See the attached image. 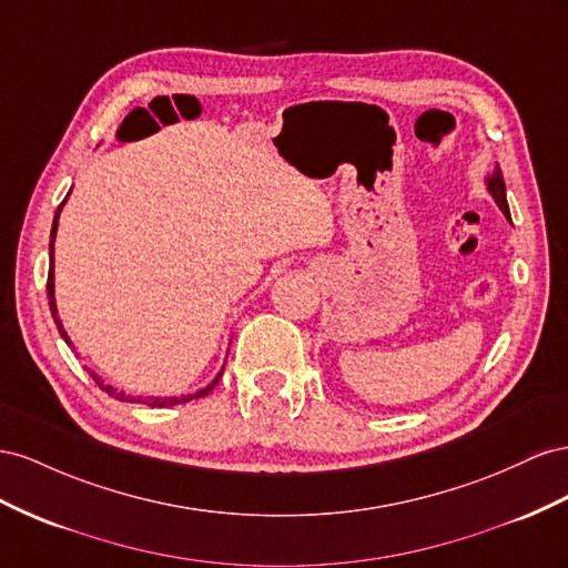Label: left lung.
I'll use <instances>...</instances> for the list:
<instances>
[{"instance_id": "obj_1", "label": "left lung", "mask_w": 568, "mask_h": 568, "mask_svg": "<svg viewBox=\"0 0 568 568\" xmlns=\"http://www.w3.org/2000/svg\"><path fill=\"white\" fill-rule=\"evenodd\" d=\"M485 190L490 192V197L499 206V212L509 219V204H507V187H505V175H501L499 166H495L493 173L485 175Z\"/></svg>"}]
</instances>
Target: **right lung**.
Returning <instances> with one entry per match:
<instances>
[{
    "label": "right lung",
    "instance_id": "add662e5",
    "mask_svg": "<svg viewBox=\"0 0 568 568\" xmlns=\"http://www.w3.org/2000/svg\"><path fill=\"white\" fill-rule=\"evenodd\" d=\"M67 200H69V194L67 197H63V202L59 204V209H57V214H54V223H52V233H50V275H47V297H50V312H52V318H54V323H57V328H59V333H61V337H63V343H67L69 347H71V337H69V333L63 331V326H61V318H59V310H57V300H54V240H57V229H59V216H61V209H63V204H67ZM225 359H229V354H225ZM223 366H225V362H223ZM223 366H221V371L219 374L214 376V381L212 383H206L204 387H200L197 393H190V395H181V397H138V395H128L125 390H119V387H113V385H109V383H104L102 381V376H97L94 371H90V376H92V381L102 387V390L109 395V397H113V399H121V402H140V404H148V407H171V404H178V402H185V399H197V397H204L206 393H212L214 390V385L219 383V378L223 376Z\"/></svg>",
    "mask_w": 568,
    "mask_h": 568
}]
</instances>
